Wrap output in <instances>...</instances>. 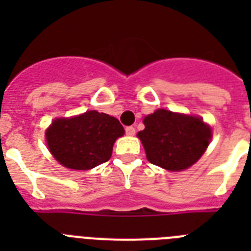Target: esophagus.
I'll list each match as a JSON object with an SVG mask.
<instances>
[{"label":"esophagus","instance_id":"34e87169","mask_svg":"<svg viewBox=\"0 0 251 251\" xmlns=\"http://www.w3.org/2000/svg\"><path fill=\"white\" fill-rule=\"evenodd\" d=\"M126 133H127V136H134L136 134V128L132 127V126L127 127L126 128Z\"/></svg>","mask_w":251,"mask_h":251}]
</instances>
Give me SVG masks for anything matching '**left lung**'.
I'll use <instances>...</instances> for the list:
<instances>
[{
    "mask_svg": "<svg viewBox=\"0 0 251 251\" xmlns=\"http://www.w3.org/2000/svg\"><path fill=\"white\" fill-rule=\"evenodd\" d=\"M138 138L147 159L168 171H183L196 163L208 147L211 128L200 117L157 109L143 119Z\"/></svg>",
    "mask_w": 251,
    "mask_h": 251,
    "instance_id": "1",
    "label": "left lung"
}]
</instances>
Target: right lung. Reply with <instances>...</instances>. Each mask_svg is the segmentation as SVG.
Returning a JSON list of instances; mask_svg holds the SVG:
<instances>
[{"instance_id":"right-lung-1","label":"right lung","mask_w":251,"mask_h":251,"mask_svg":"<svg viewBox=\"0 0 251 251\" xmlns=\"http://www.w3.org/2000/svg\"><path fill=\"white\" fill-rule=\"evenodd\" d=\"M124 128L114 117L88 110L72 118H57L46 129L49 151L64 167L92 170L112 157L114 142Z\"/></svg>"}]
</instances>
